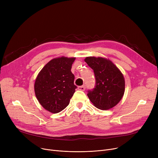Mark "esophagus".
Masks as SVG:
<instances>
[{"instance_id":"obj_1","label":"esophagus","mask_w":158,"mask_h":158,"mask_svg":"<svg viewBox=\"0 0 158 158\" xmlns=\"http://www.w3.org/2000/svg\"><path fill=\"white\" fill-rule=\"evenodd\" d=\"M78 89H79V90H81V91H85V86L83 85V86H79V87H78Z\"/></svg>"}]
</instances>
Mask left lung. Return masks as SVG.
<instances>
[{
	"label": "left lung",
	"instance_id": "8db88e82",
	"mask_svg": "<svg viewBox=\"0 0 158 158\" xmlns=\"http://www.w3.org/2000/svg\"><path fill=\"white\" fill-rule=\"evenodd\" d=\"M85 61L94 72L95 86L88 91L89 101L97 108L110 110L117 105L125 92V79L111 61L101 57H86Z\"/></svg>",
	"mask_w": 158,
	"mask_h": 158
}]
</instances>
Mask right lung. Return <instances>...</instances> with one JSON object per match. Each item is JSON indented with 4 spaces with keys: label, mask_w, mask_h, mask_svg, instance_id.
<instances>
[{
    "label": "right lung",
    "mask_w": 158,
    "mask_h": 158,
    "mask_svg": "<svg viewBox=\"0 0 158 158\" xmlns=\"http://www.w3.org/2000/svg\"><path fill=\"white\" fill-rule=\"evenodd\" d=\"M76 57H60L47 63L39 72L35 83V92L40 104L52 113L67 106L77 86L71 72Z\"/></svg>",
    "instance_id": "right-lung-1"
}]
</instances>
